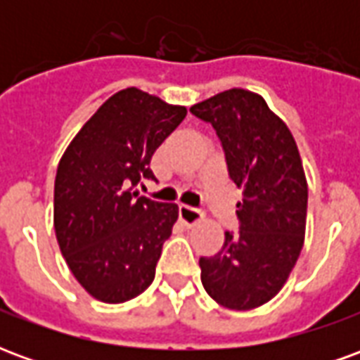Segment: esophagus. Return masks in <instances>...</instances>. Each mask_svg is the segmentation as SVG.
I'll return each mask as SVG.
<instances>
[{"label": "esophagus", "instance_id": "1", "mask_svg": "<svg viewBox=\"0 0 360 360\" xmlns=\"http://www.w3.org/2000/svg\"><path fill=\"white\" fill-rule=\"evenodd\" d=\"M179 218L183 224H187V226H195V224H198V221L202 219V210L193 208V206H187V204H181Z\"/></svg>", "mask_w": 360, "mask_h": 360}]
</instances>
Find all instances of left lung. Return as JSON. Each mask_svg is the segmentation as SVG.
I'll list each match as a JSON object with an SVG mask.
<instances>
[{
  "mask_svg": "<svg viewBox=\"0 0 360 360\" xmlns=\"http://www.w3.org/2000/svg\"><path fill=\"white\" fill-rule=\"evenodd\" d=\"M191 113L214 127L229 179L243 188L239 233L226 231L214 257H202L206 293L231 310H250L279 293L301 255L309 187L291 131L262 96L231 89L195 103Z\"/></svg>",
  "mask_w": 360,
  "mask_h": 360,
  "instance_id": "1",
  "label": "left lung"
}]
</instances>
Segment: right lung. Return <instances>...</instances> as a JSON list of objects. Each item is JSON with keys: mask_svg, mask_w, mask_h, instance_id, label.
<instances>
[{"mask_svg": "<svg viewBox=\"0 0 360 360\" xmlns=\"http://www.w3.org/2000/svg\"><path fill=\"white\" fill-rule=\"evenodd\" d=\"M187 108L139 89L119 90L98 108L61 156L53 227L77 281L102 302H125L154 281L177 204L139 195L154 179L150 160Z\"/></svg>", "mask_w": 360, "mask_h": 360, "instance_id": "add662e5", "label": "right lung"}]
</instances>
